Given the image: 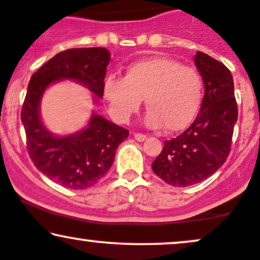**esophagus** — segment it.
Wrapping results in <instances>:
<instances>
[{
  "label": "esophagus",
  "instance_id": "34e87169",
  "mask_svg": "<svg viewBox=\"0 0 260 260\" xmlns=\"http://www.w3.org/2000/svg\"><path fill=\"white\" fill-rule=\"evenodd\" d=\"M134 137H135V140L139 141V142H142V141H145L147 139V136L145 135V134H140V133L134 134Z\"/></svg>",
  "mask_w": 260,
  "mask_h": 260
}]
</instances>
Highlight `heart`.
<instances>
[{"label": "heart", "instance_id": "1", "mask_svg": "<svg viewBox=\"0 0 260 260\" xmlns=\"http://www.w3.org/2000/svg\"><path fill=\"white\" fill-rule=\"evenodd\" d=\"M104 95L112 117L120 123L139 112L146 98L148 126L160 127L165 124L166 129L179 130L197 114L203 81L194 67L154 56L134 62L127 67L125 77H107Z\"/></svg>", "mask_w": 260, "mask_h": 260}]
</instances>
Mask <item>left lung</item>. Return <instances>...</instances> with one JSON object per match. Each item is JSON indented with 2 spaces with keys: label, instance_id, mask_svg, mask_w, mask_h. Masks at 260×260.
I'll return each mask as SVG.
<instances>
[{
  "label": "left lung",
  "instance_id": "8db88e82",
  "mask_svg": "<svg viewBox=\"0 0 260 260\" xmlns=\"http://www.w3.org/2000/svg\"><path fill=\"white\" fill-rule=\"evenodd\" d=\"M194 61L205 85L200 112L181 135L165 141L152 164L154 174L174 187L197 184L225 162L238 120L234 81L228 67L201 52L197 53Z\"/></svg>",
  "mask_w": 260,
  "mask_h": 260
}]
</instances>
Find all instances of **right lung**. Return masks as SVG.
Listing matches in <instances>:
<instances>
[{"mask_svg": "<svg viewBox=\"0 0 260 260\" xmlns=\"http://www.w3.org/2000/svg\"><path fill=\"white\" fill-rule=\"evenodd\" d=\"M108 63L110 53L106 48H72L52 57L28 82L21 108L28 155L37 170L65 188L86 189L105 177L129 130L94 114L81 133L53 136L38 113L42 94L50 83L67 78L83 83L102 98Z\"/></svg>", "mask_w": 260, "mask_h": 260, "instance_id": "1", "label": "right lung"}]
</instances>
